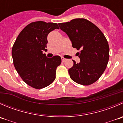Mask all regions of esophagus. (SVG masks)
I'll return each instance as SVG.
<instances>
[{"label":"esophagus","instance_id":"esophagus-1","mask_svg":"<svg viewBox=\"0 0 123 123\" xmlns=\"http://www.w3.org/2000/svg\"><path fill=\"white\" fill-rule=\"evenodd\" d=\"M61 59H62V62H65V61H67V59L63 58V57H61Z\"/></svg>","mask_w":123,"mask_h":123}]
</instances>
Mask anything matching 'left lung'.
<instances>
[{
	"label": "left lung",
	"instance_id": "8db88e82",
	"mask_svg": "<svg viewBox=\"0 0 123 123\" xmlns=\"http://www.w3.org/2000/svg\"><path fill=\"white\" fill-rule=\"evenodd\" d=\"M70 38L72 47L77 50L80 62L73 61L68 70L73 81L89 85L97 80L103 73L109 58V47L104 34L92 23L84 18H76L58 24Z\"/></svg>",
	"mask_w": 123,
	"mask_h": 123
}]
</instances>
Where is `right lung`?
<instances>
[{"instance_id":"1","label":"right lung","mask_w":123,"mask_h":123,"mask_svg":"<svg viewBox=\"0 0 123 123\" xmlns=\"http://www.w3.org/2000/svg\"><path fill=\"white\" fill-rule=\"evenodd\" d=\"M55 29L59 27L54 23L32 22L21 31L13 45L12 56L15 70L25 83L35 89L50 85L61 63L59 56L49 58L43 53L47 50V35Z\"/></svg>"}]
</instances>
